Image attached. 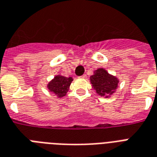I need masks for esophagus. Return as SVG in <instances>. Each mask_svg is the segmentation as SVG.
<instances>
[{
    "instance_id": "esophagus-1",
    "label": "esophagus",
    "mask_w": 157,
    "mask_h": 157,
    "mask_svg": "<svg viewBox=\"0 0 157 157\" xmlns=\"http://www.w3.org/2000/svg\"><path fill=\"white\" fill-rule=\"evenodd\" d=\"M81 78H83V79H86V77H87V76H86V75H82V76H81Z\"/></svg>"
}]
</instances>
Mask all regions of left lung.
I'll use <instances>...</instances> for the list:
<instances>
[{
  "label": "left lung",
  "instance_id": "left-lung-1",
  "mask_svg": "<svg viewBox=\"0 0 157 157\" xmlns=\"http://www.w3.org/2000/svg\"><path fill=\"white\" fill-rule=\"evenodd\" d=\"M90 82L98 95L109 98L118 87L119 80L104 68H98L90 76Z\"/></svg>",
  "mask_w": 157,
  "mask_h": 157
}]
</instances>
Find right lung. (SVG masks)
Instances as JSON below:
<instances>
[{
	"label": "right lung",
	"instance_id": "obj_1",
	"mask_svg": "<svg viewBox=\"0 0 157 157\" xmlns=\"http://www.w3.org/2000/svg\"><path fill=\"white\" fill-rule=\"evenodd\" d=\"M72 81L73 79L71 76L66 77L61 75H57L52 81L48 83L47 87L50 92L54 93L59 98H62L66 95Z\"/></svg>",
	"mask_w": 157,
	"mask_h": 157
}]
</instances>
